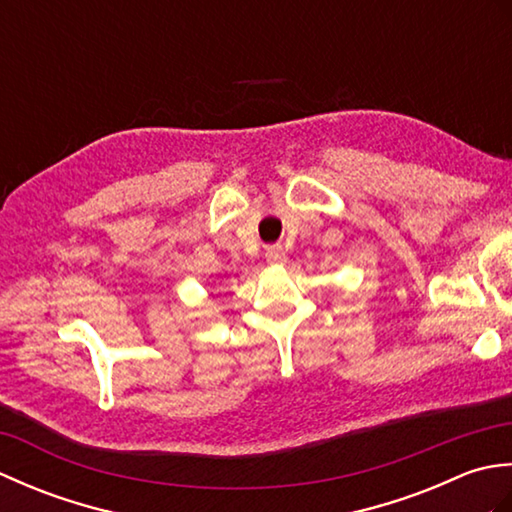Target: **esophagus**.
I'll return each mask as SVG.
<instances>
[{
  "instance_id": "34e87169",
  "label": "esophagus",
  "mask_w": 512,
  "mask_h": 512,
  "mask_svg": "<svg viewBox=\"0 0 512 512\" xmlns=\"http://www.w3.org/2000/svg\"><path fill=\"white\" fill-rule=\"evenodd\" d=\"M266 259L270 264H284L286 262V250L281 246H268L266 248Z\"/></svg>"
}]
</instances>
